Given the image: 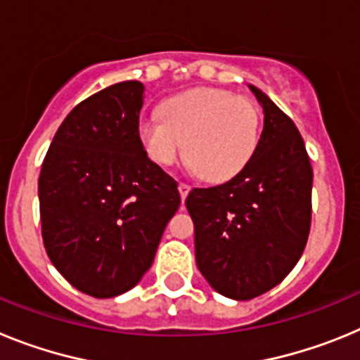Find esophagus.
<instances>
[{"mask_svg": "<svg viewBox=\"0 0 360 360\" xmlns=\"http://www.w3.org/2000/svg\"><path fill=\"white\" fill-rule=\"evenodd\" d=\"M189 189H191L189 184H184V182L178 184V191H180V196H182V200L187 198V193H189Z\"/></svg>", "mask_w": 360, "mask_h": 360, "instance_id": "1", "label": "esophagus"}]
</instances>
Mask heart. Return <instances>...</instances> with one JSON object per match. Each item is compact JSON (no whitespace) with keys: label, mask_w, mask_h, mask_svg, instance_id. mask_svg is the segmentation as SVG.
Returning a JSON list of instances; mask_svg holds the SVG:
<instances>
[{"label":"heart","mask_w":360,"mask_h":360,"mask_svg":"<svg viewBox=\"0 0 360 360\" xmlns=\"http://www.w3.org/2000/svg\"><path fill=\"white\" fill-rule=\"evenodd\" d=\"M136 136L158 165L187 151V165L203 180L224 184L249 164L259 141V111L252 101L218 88H195L164 101L160 113L142 117Z\"/></svg>","instance_id":"b5f03b06"}]
</instances>
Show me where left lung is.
I'll list each match as a JSON object with an SVG mask.
<instances>
[{"label": "left lung", "mask_w": 360, "mask_h": 360, "mask_svg": "<svg viewBox=\"0 0 360 360\" xmlns=\"http://www.w3.org/2000/svg\"><path fill=\"white\" fill-rule=\"evenodd\" d=\"M263 131L252 158L221 186L195 187L186 207L195 224L196 265L216 292L247 301L287 278L311 221V165L295 124L262 90Z\"/></svg>", "instance_id": "1"}]
</instances>
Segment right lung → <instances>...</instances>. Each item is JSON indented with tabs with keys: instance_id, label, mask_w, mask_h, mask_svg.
<instances>
[{
	"instance_id": "right-lung-1",
	"label": "right lung",
	"mask_w": 360,
	"mask_h": 360,
	"mask_svg": "<svg viewBox=\"0 0 360 360\" xmlns=\"http://www.w3.org/2000/svg\"><path fill=\"white\" fill-rule=\"evenodd\" d=\"M144 84L124 81L70 111L39 174L43 243L63 278L91 297L128 292L151 266L180 193L136 136Z\"/></svg>"
}]
</instances>
